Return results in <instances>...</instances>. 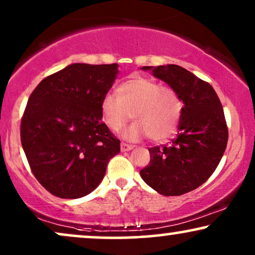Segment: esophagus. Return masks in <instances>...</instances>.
Returning <instances> with one entry per match:
<instances>
[{"mask_svg": "<svg viewBox=\"0 0 255 255\" xmlns=\"http://www.w3.org/2000/svg\"><path fill=\"white\" fill-rule=\"evenodd\" d=\"M131 149H133V146H131V144H127L125 142L121 143V151H129Z\"/></svg>", "mask_w": 255, "mask_h": 255, "instance_id": "34e87169", "label": "esophagus"}]
</instances>
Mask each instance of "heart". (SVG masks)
<instances>
[{
    "instance_id": "b5f03b06",
    "label": "heart",
    "mask_w": 255,
    "mask_h": 255,
    "mask_svg": "<svg viewBox=\"0 0 255 255\" xmlns=\"http://www.w3.org/2000/svg\"><path fill=\"white\" fill-rule=\"evenodd\" d=\"M117 94L105 95L100 104L102 120L111 130H120L131 114L135 122L122 133L126 140L149 136L159 142L175 131L182 106L174 90L135 75L118 87Z\"/></svg>"
}]
</instances>
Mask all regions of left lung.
<instances>
[{"label": "left lung", "mask_w": 255, "mask_h": 255, "mask_svg": "<svg viewBox=\"0 0 255 255\" xmlns=\"http://www.w3.org/2000/svg\"><path fill=\"white\" fill-rule=\"evenodd\" d=\"M167 83L182 101L178 135L170 144L149 148L150 162L140 170L148 186L161 195H182L214 173L227 146L224 109L209 83L176 66L141 68Z\"/></svg>", "instance_id": "left-lung-1"}]
</instances>
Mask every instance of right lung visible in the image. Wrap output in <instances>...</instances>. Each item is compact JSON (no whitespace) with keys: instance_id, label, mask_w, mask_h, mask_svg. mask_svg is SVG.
<instances>
[{"instance_id":"add662e5","label":"right lung","mask_w":255,"mask_h":255,"mask_svg":"<svg viewBox=\"0 0 255 255\" xmlns=\"http://www.w3.org/2000/svg\"><path fill=\"white\" fill-rule=\"evenodd\" d=\"M119 64L73 63L31 93L21 121V142L35 178L62 199L82 198L101 183L120 140L108 129L100 104Z\"/></svg>"}]
</instances>
